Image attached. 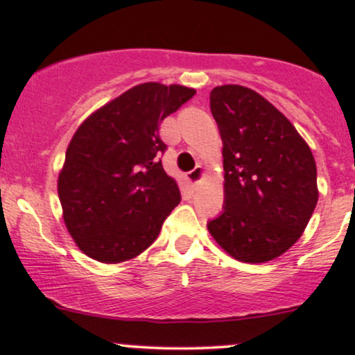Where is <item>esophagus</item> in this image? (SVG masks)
I'll return each mask as SVG.
<instances>
[{"instance_id":"34e87169","label":"esophagus","mask_w":355,"mask_h":355,"mask_svg":"<svg viewBox=\"0 0 355 355\" xmlns=\"http://www.w3.org/2000/svg\"><path fill=\"white\" fill-rule=\"evenodd\" d=\"M203 175H205V172H203V166L198 165V166H195V168L191 170V172L187 173V178H189V180L193 183V185H198V183L202 182Z\"/></svg>"}]
</instances>
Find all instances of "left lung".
Segmentation results:
<instances>
[{
    "instance_id": "obj_1",
    "label": "left lung",
    "mask_w": 355,
    "mask_h": 355,
    "mask_svg": "<svg viewBox=\"0 0 355 355\" xmlns=\"http://www.w3.org/2000/svg\"><path fill=\"white\" fill-rule=\"evenodd\" d=\"M223 144L225 205L207 229L227 254L263 263L287 252L319 198L313 155L270 101L240 85L210 92Z\"/></svg>"
}]
</instances>
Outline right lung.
I'll return each mask as SVG.
<instances>
[{
    "label": "right lung",
    "mask_w": 355,
    "mask_h": 355,
    "mask_svg": "<svg viewBox=\"0 0 355 355\" xmlns=\"http://www.w3.org/2000/svg\"><path fill=\"white\" fill-rule=\"evenodd\" d=\"M195 95L182 85H137L78 126L58 175L68 232L83 254L120 263L146 250L180 203L165 173L158 126Z\"/></svg>",
    "instance_id": "obj_1"
}]
</instances>
